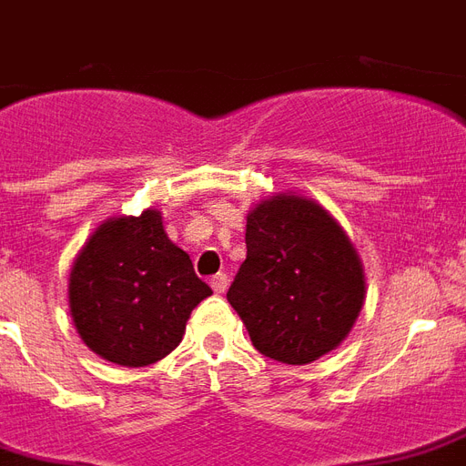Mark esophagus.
<instances>
[{"label":"esophagus","instance_id":"1","mask_svg":"<svg viewBox=\"0 0 466 466\" xmlns=\"http://www.w3.org/2000/svg\"><path fill=\"white\" fill-rule=\"evenodd\" d=\"M209 286L215 293H225L227 286H229V279H227V273H215L212 279H209Z\"/></svg>","mask_w":466,"mask_h":466}]
</instances>
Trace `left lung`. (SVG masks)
I'll return each mask as SVG.
<instances>
[{
    "label": "left lung",
    "instance_id": "8db88e82",
    "mask_svg": "<svg viewBox=\"0 0 466 466\" xmlns=\"http://www.w3.org/2000/svg\"><path fill=\"white\" fill-rule=\"evenodd\" d=\"M227 300L264 357L310 364L354 325L364 271L342 227L318 202L276 195L247 218V258Z\"/></svg>",
    "mask_w": 466,
    "mask_h": 466
}]
</instances>
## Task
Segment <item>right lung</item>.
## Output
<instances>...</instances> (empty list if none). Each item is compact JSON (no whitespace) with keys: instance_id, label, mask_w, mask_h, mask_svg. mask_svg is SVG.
<instances>
[{"instance_id":"add662e5","label":"right lung","mask_w":466,"mask_h":466,"mask_svg":"<svg viewBox=\"0 0 466 466\" xmlns=\"http://www.w3.org/2000/svg\"><path fill=\"white\" fill-rule=\"evenodd\" d=\"M70 312L102 360L148 367L176 350L190 312L212 296L193 261L163 232L161 212L106 219L70 271Z\"/></svg>"}]
</instances>
